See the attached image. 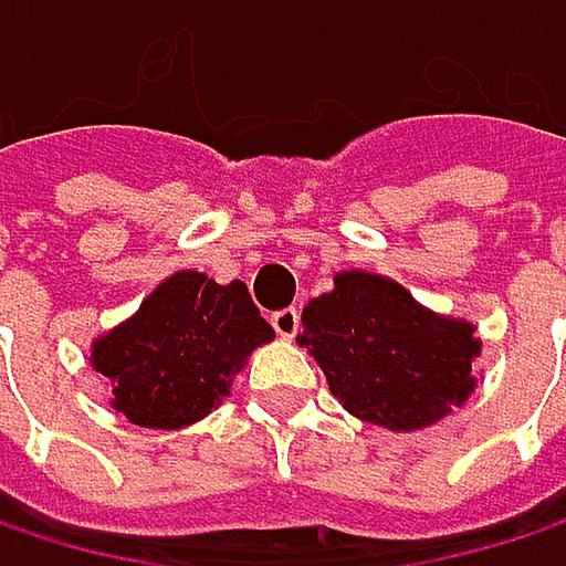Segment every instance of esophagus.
<instances>
[{"label": "esophagus", "instance_id": "obj_1", "mask_svg": "<svg viewBox=\"0 0 566 566\" xmlns=\"http://www.w3.org/2000/svg\"><path fill=\"white\" fill-rule=\"evenodd\" d=\"M272 327H275L279 337L291 340V337L297 334V327H301V314H297L294 307H282V311L272 314Z\"/></svg>", "mask_w": 566, "mask_h": 566}]
</instances>
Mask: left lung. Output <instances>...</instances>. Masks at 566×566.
Returning <instances> with one entry per match:
<instances>
[{
	"label": "left lung",
	"mask_w": 566,
	"mask_h": 566,
	"mask_svg": "<svg viewBox=\"0 0 566 566\" xmlns=\"http://www.w3.org/2000/svg\"><path fill=\"white\" fill-rule=\"evenodd\" d=\"M297 344L350 416L394 432L426 429L462 406L482 350L469 321L442 317L370 272H340L334 291L311 297Z\"/></svg>",
	"instance_id": "8db88e82"
}]
</instances>
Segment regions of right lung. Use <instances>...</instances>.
<instances>
[{"instance_id": "obj_1", "label": "right lung", "mask_w": 566, "mask_h": 566, "mask_svg": "<svg viewBox=\"0 0 566 566\" xmlns=\"http://www.w3.org/2000/svg\"><path fill=\"white\" fill-rule=\"evenodd\" d=\"M272 337L245 284L176 272L91 344V364L114 384L111 406L134 426L182 429L229 396L245 357Z\"/></svg>"}]
</instances>
